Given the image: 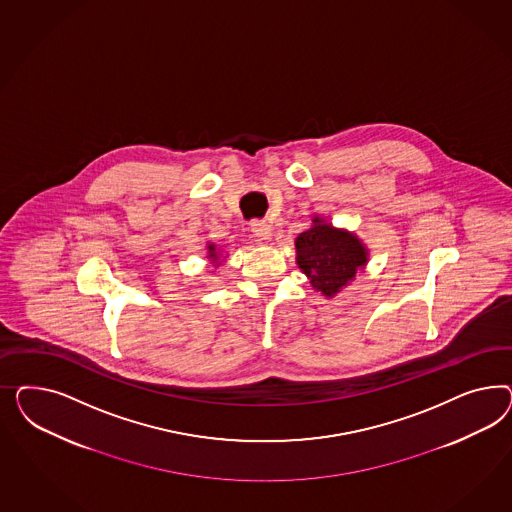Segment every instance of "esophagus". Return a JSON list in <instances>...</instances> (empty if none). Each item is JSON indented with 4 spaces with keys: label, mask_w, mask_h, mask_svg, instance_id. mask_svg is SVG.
<instances>
[{
    "label": "esophagus",
    "mask_w": 512,
    "mask_h": 512,
    "mask_svg": "<svg viewBox=\"0 0 512 512\" xmlns=\"http://www.w3.org/2000/svg\"><path fill=\"white\" fill-rule=\"evenodd\" d=\"M251 233L255 234V238L259 242H266L272 238V225H268L266 221H253L251 223Z\"/></svg>",
    "instance_id": "esophagus-1"
}]
</instances>
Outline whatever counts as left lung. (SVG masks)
I'll return each instance as SVG.
<instances>
[{"label":"left lung","instance_id":"left-lung-1","mask_svg":"<svg viewBox=\"0 0 512 512\" xmlns=\"http://www.w3.org/2000/svg\"><path fill=\"white\" fill-rule=\"evenodd\" d=\"M308 231L296 238V264L310 278L311 287L332 298L353 281L368 263V249L357 236L313 217Z\"/></svg>","mask_w":512,"mask_h":512}]
</instances>
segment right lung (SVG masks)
<instances>
[{
	"instance_id": "right-lung-1",
	"label": "right lung",
	"mask_w": 512,
	"mask_h": 512,
	"mask_svg": "<svg viewBox=\"0 0 512 512\" xmlns=\"http://www.w3.org/2000/svg\"><path fill=\"white\" fill-rule=\"evenodd\" d=\"M208 259H212V261H217V251L216 246H214V244H208Z\"/></svg>"
}]
</instances>
